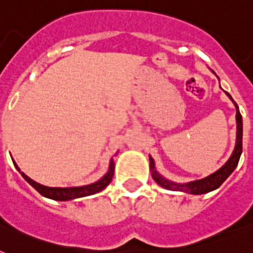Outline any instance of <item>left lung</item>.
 <instances>
[{"label":"left lung","instance_id":"8db88e82","mask_svg":"<svg viewBox=\"0 0 253 253\" xmlns=\"http://www.w3.org/2000/svg\"><path fill=\"white\" fill-rule=\"evenodd\" d=\"M226 94L230 97L234 105L236 107V143L235 148H234V152L230 156L227 162L224 163V166L220 167L216 172H214L210 176L205 177L202 180H196L190 181V182H186V184H177V182H173V181H169L167 178L160 174V173L156 170L155 168V162L154 159L150 156V169L151 173H152V178H154L156 182H158L160 186L163 188L169 189V190H176V192H184L189 193V194H205V193L211 192V190H215L223 184L226 178H227L234 169L236 168L238 163H239L240 155H242V150H243V121H242V115H240L239 107L236 105V102L232 99V97L226 91Z\"/></svg>","mask_w":253,"mask_h":253}]
</instances>
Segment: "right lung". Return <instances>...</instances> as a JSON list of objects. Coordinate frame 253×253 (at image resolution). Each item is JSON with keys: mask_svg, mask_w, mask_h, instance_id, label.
Masks as SVG:
<instances>
[{"mask_svg": "<svg viewBox=\"0 0 253 253\" xmlns=\"http://www.w3.org/2000/svg\"><path fill=\"white\" fill-rule=\"evenodd\" d=\"M14 163V162H13ZM15 168L19 170L18 166L14 163ZM21 172V170H19ZM22 177L25 178L27 182H29L31 186H33L35 190L41 193L43 197H47V198H51V200L55 201H69L75 200V198H81V197L91 196V194H95V193L101 192L103 189L106 188L107 185L110 184L111 178L114 176V163H113V159L110 160V167H109V170L102 178H99L98 181H95L90 185H84V186H73V188H49V186H44V185H41L35 182L34 180H31L29 176H26L25 173L21 172Z\"/></svg>", "mask_w": 253, "mask_h": 253, "instance_id": "obj_1", "label": "right lung"}]
</instances>
